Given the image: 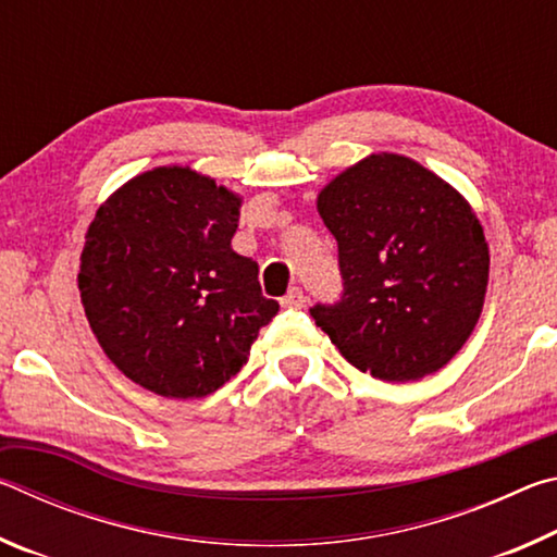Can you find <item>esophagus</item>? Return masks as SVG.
I'll use <instances>...</instances> for the list:
<instances>
[{
	"instance_id": "1",
	"label": "esophagus",
	"mask_w": 557,
	"mask_h": 557,
	"mask_svg": "<svg viewBox=\"0 0 557 557\" xmlns=\"http://www.w3.org/2000/svg\"><path fill=\"white\" fill-rule=\"evenodd\" d=\"M282 307L287 309H299L305 307V292H301L299 287H292L285 297H282Z\"/></svg>"
}]
</instances>
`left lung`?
<instances>
[{"mask_svg": "<svg viewBox=\"0 0 557 557\" xmlns=\"http://www.w3.org/2000/svg\"><path fill=\"white\" fill-rule=\"evenodd\" d=\"M317 211L338 243L344 295L312 317L346 361L391 383L447 366L474 332L488 285L471 203L414 159L373 152L319 191Z\"/></svg>", "mask_w": 557, "mask_h": 557, "instance_id": "8db88e82", "label": "left lung"}]
</instances>
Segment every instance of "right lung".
Returning a JSON list of instances; mask_svg holds the SVG:
<instances>
[{
    "label": "right lung",
    "instance_id": "obj_1",
    "mask_svg": "<svg viewBox=\"0 0 557 557\" xmlns=\"http://www.w3.org/2000/svg\"><path fill=\"white\" fill-rule=\"evenodd\" d=\"M243 196L191 166H154L90 221L78 289L98 344L132 383L174 400L219 391L277 314L231 238Z\"/></svg>",
    "mask_w": 557,
    "mask_h": 557
}]
</instances>
